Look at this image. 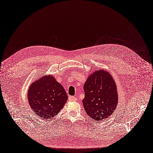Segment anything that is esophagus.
I'll use <instances>...</instances> for the list:
<instances>
[{
  "label": "esophagus",
  "instance_id": "1",
  "mask_svg": "<svg viewBox=\"0 0 153 153\" xmlns=\"http://www.w3.org/2000/svg\"><path fill=\"white\" fill-rule=\"evenodd\" d=\"M68 99H69L70 101H76V97H74V96H70L69 98H68Z\"/></svg>",
  "mask_w": 153,
  "mask_h": 153
}]
</instances>
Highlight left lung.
Wrapping results in <instances>:
<instances>
[{
    "label": "left lung",
    "instance_id": "obj_1",
    "mask_svg": "<svg viewBox=\"0 0 153 153\" xmlns=\"http://www.w3.org/2000/svg\"><path fill=\"white\" fill-rule=\"evenodd\" d=\"M83 90L84 109L96 122L108 118L117 108L118 102L117 85L112 75L106 70L94 71L87 78Z\"/></svg>",
    "mask_w": 153,
    "mask_h": 153
}]
</instances>
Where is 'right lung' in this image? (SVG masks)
I'll return each mask as SVG.
<instances>
[{
  "label": "right lung",
  "mask_w": 153,
  "mask_h": 153,
  "mask_svg": "<svg viewBox=\"0 0 153 153\" xmlns=\"http://www.w3.org/2000/svg\"><path fill=\"white\" fill-rule=\"evenodd\" d=\"M28 100L35 114L48 120L60 111L67 101L68 95L53 75H44L30 85Z\"/></svg>",
  "instance_id": "right-lung-1"
}]
</instances>
